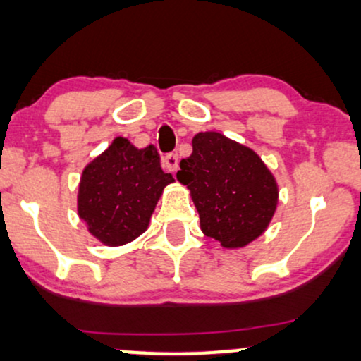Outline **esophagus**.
Wrapping results in <instances>:
<instances>
[{
	"mask_svg": "<svg viewBox=\"0 0 361 361\" xmlns=\"http://www.w3.org/2000/svg\"><path fill=\"white\" fill-rule=\"evenodd\" d=\"M178 163H180V159H178V154L176 153L166 154L165 159H163V165H165L166 170H170L173 173L178 170Z\"/></svg>",
	"mask_w": 361,
	"mask_h": 361,
	"instance_id": "34e87169",
	"label": "esophagus"
}]
</instances>
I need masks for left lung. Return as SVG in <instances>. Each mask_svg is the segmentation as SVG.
Here are the masks:
<instances>
[{
    "mask_svg": "<svg viewBox=\"0 0 361 361\" xmlns=\"http://www.w3.org/2000/svg\"><path fill=\"white\" fill-rule=\"evenodd\" d=\"M178 181L186 185L203 235L223 248H245L270 226L278 207V183L257 152L218 131L191 140Z\"/></svg>",
    "mask_w": 361,
    "mask_h": 361,
    "instance_id": "left-lung-1",
    "label": "left lung"
}]
</instances>
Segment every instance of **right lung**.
Here are the masks:
<instances>
[{
	"mask_svg": "<svg viewBox=\"0 0 361 361\" xmlns=\"http://www.w3.org/2000/svg\"><path fill=\"white\" fill-rule=\"evenodd\" d=\"M170 183L175 178L161 170L157 148H136L128 138L116 136L81 173L78 216L99 243L128 245L147 231Z\"/></svg>",
	"mask_w": 361,
	"mask_h": 361,
	"instance_id": "right-lung-1",
	"label": "right lung"
}]
</instances>
